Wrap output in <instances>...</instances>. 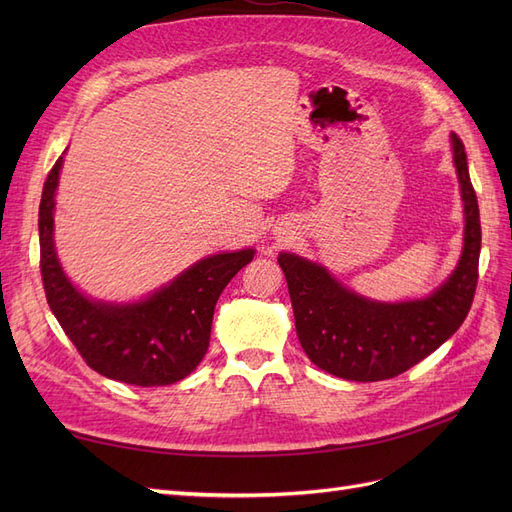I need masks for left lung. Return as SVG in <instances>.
<instances>
[{
    "label": "left lung",
    "instance_id": "left-lung-1",
    "mask_svg": "<svg viewBox=\"0 0 512 512\" xmlns=\"http://www.w3.org/2000/svg\"><path fill=\"white\" fill-rule=\"evenodd\" d=\"M453 164L463 200V247L457 267L429 297L386 303L350 290L327 267L282 252L299 342L309 361L329 374L354 380H389L423 361L466 320L478 282L480 215L468 158L451 134Z\"/></svg>",
    "mask_w": 512,
    "mask_h": 512
}]
</instances>
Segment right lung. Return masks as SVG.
<instances>
[{"instance_id":"obj_1","label":"right lung","mask_w":512,"mask_h":512,"mask_svg":"<svg viewBox=\"0 0 512 512\" xmlns=\"http://www.w3.org/2000/svg\"><path fill=\"white\" fill-rule=\"evenodd\" d=\"M64 156L44 181L40 200L42 284L61 329L98 374L134 386H166L190 376L209 348L213 309L222 290L256 250L200 258L147 297L115 303L76 288L55 250V192Z\"/></svg>"}]
</instances>
